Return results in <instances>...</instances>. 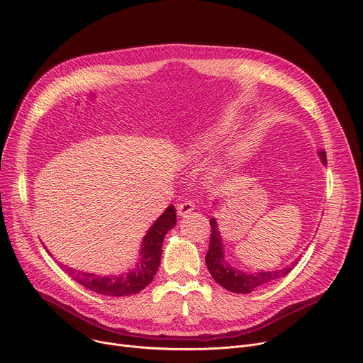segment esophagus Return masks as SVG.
Returning a JSON list of instances; mask_svg holds the SVG:
<instances>
[{"instance_id": "esophagus-1", "label": "esophagus", "mask_w": 363, "mask_h": 363, "mask_svg": "<svg viewBox=\"0 0 363 363\" xmlns=\"http://www.w3.org/2000/svg\"><path fill=\"white\" fill-rule=\"evenodd\" d=\"M177 211H178V215H179L181 218H185V216H188L189 213H191V212L194 211V204H193L191 201L185 200V201H182V203L178 204Z\"/></svg>"}]
</instances>
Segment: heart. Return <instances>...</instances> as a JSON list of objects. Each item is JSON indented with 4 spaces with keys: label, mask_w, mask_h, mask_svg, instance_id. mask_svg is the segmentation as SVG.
<instances>
[{
    "label": "heart",
    "mask_w": 363,
    "mask_h": 363,
    "mask_svg": "<svg viewBox=\"0 0 363 363\" xmlns=\"http://www.w3.org/2000/svg\"><path fill=\"white\" fill-rule=\"evenodd\" d=\"M228 132V122L219 119L200 128L186 143V151L189 156H200L211 150Z\"/></svg>",
    "instance_id": "heart-1"
}]
</instances>
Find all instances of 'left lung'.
Returning a JSON list of instances; mask_svg holds the SVG:
<instances>
[{
	"mask_svg": "<svg viewBox=\"0 0 363 363\" xmlns=\"http://www.w3.org/2000/svg\"><path fill=\"white\" fill-rule=\"evenodd\" d=\"M319 159L323 164H327V155L323 150L318 151ZM211 226H212V234H211V244H208V250L206 255V264L207 269L213 277V279L222 285V287L231 293H238V294H247L252 293L253 290L262 287L264 284H269L278 278H282L285 275H289L290 271L297 264L298 259L293 260L289 266H285L282 269L278 271H262V272H242L240 269H235L231 263L225 259L223 253V241L219 233L218 222L216 218L211 219Z\"/></svg>",
	"mask_w": 363,
	"mask_h": 363,
	"instance_id": "left-lung-1",
	"label": "left lung"
}]
</instances>
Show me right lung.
Returning a JSON list of instances; mask_svg holds the SVG:
<instances>
[{"mask_svg":"<svg viewBox=\"0 0 363 363\" xmlns=\"http://www.w3.org/2000/svg\"><path fill=\"white\" fill-rule=\"evenodd\" d=\"M177 225L175 206L170 204L166 211L150 226L143 238L140 259L135 268L121 275H99L92 272L76 271L62 264L65 272L85 289L103 296H130L144 290L155 278L162 257V245L164 235ZM48 252V250H47Z\"/></svg>","mask_w":363,"mask_h":363,"instance_id":"right-lung-1","label":"right lung"}]
</instances>
